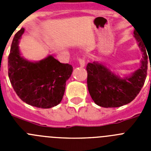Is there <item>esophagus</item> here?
Segmentation results:
<instances>
[{
  "label": "esophagus",
  "mask_w": 151,
  "mask_h": 151,
  "mask_svg": "<svg viewBox=\"0 0 151 151\" xmlns=\"http://www.w3.org/2000/svg\"><path fill=\"white\" fill-rule=\"evenodd\" d=\"M78 63H79V65L81 67H84L85 65V60L83 58H79L78 59Z\"/></svg>",
  "instance_id": "34e87169"
}]
</instances>
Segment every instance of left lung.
Instances as JSON below:
<instances>
[{
  "mask_svg": "<svg viewBox=\"0 0 151 151\" xmlns=\"http://www.w3.org/2000/svg\"><path fill=\"white\" fill-rule=\"evenodd\" d=\"M134 37L142 52L141 66L123 78L112 72L102 63L94 61L86 66L88 89L92 100L102 107H119L129 104L139 94L147 77V59L145 41L136 35Z\"/></svg>",
  "mask_w": 151,
  "mask_h": 151,
  "instance_id": "left-lung-1",
  "label": "left lung"
}]
</instances>
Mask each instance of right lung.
<instances>
[{"mask_svg":"<svg viewBox=\"0 0 151 151\" xmlns=\"http://www.w3.org/2000/svg\"><path fill=\"white\" fill-rule=\"evenodd\" d=\"M25 29L14 35L8 57V76L19 97L31 106L51 108L61 102L66 82L73 68L61 63L52 55L39 61H30L21 55L19 42Z\"/></svg>","mask_w":151,"mask_h":151,"instance_id":"right-lung-1","label":"right lung"}]
</instances>
